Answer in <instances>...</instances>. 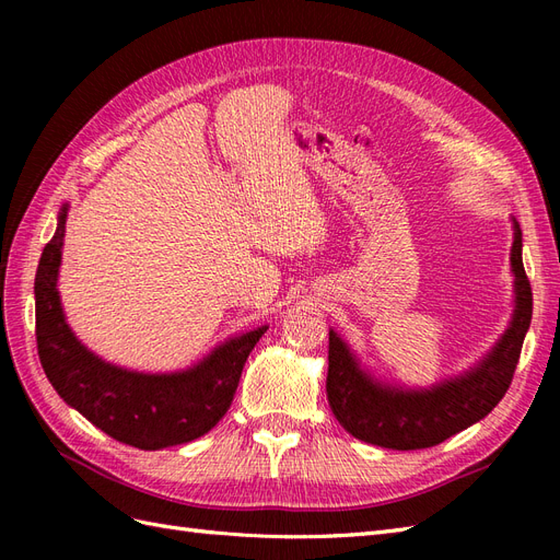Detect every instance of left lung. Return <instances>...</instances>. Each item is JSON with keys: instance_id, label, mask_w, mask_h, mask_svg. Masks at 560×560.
<instances>
[{"instance_id": "1", "label": "left lung", "mask_w": 560, "mask_h": 560, "mask_svg": "<svg viewBox=\"0 0 560 560\" xmlns=\"http://www.w3.org/2000/svg\"><path fill=\"white\" fill-rule=\"evenodd\" d=\"M521 229L514 222L512 268L516 276V311L493 352L469 374L432 389L404 393L371 381L348 346L329 331L327 399L336 420L366 444L393 451L430 448L467 430L500 404L512 385L523 338L533 317V290L521 259Z\"/></svg>"}]
</instances>
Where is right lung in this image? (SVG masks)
<instances>
[{"instance_id":"right-lung-1","label":"right lung","mask_w":560,"mask_h":560,"mask_svg":"<svg viewBox=\"0 0 560 560\" xmlns=\"http://www.w3.org/2000/svg\"><path fill=\"white\" fill-rule=\"evenodd\" d=\"M67 206L35 276L37 350L56 393L112 439L142 451L194 442L224 418L249 352L266 327L231 338L182 374H135L83 348L67 327L56 290Z\"/></svg>"}]
</instances>
